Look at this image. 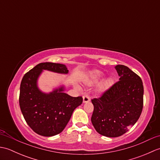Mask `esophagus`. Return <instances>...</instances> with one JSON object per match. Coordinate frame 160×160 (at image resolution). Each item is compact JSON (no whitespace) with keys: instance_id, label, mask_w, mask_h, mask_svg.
Wrapping results in <instances>:
<instances>
[{"instance_id":"34e87169","label":"esophagus","mask_w":160,"mask_h":160,"mask_svg":"<svg viewBox=\"0 0 160 160\" xmlns=\"http://www.w3.org/2000/svg\"><path fill=\"white\" fill-rule=\"evenodd\" d=\"M91 100L89 96H87V95H85V96H83V102L84 103H87V102H89Z\"/></svg>"}]
</instances>
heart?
Returning a JSON list of instances; mask_svg holds the SVG:
<instances>
[{"label":"heart","mask_w":160,"mask_h":160,"mask_svg":"<svg viewBox=\"0 0 160 160\" xmlns=\"http://www.w3.org/2000/svg\"><path fill=\"white\" fill-rule=\"evenodd\" d=\"M104 77V74L100 72L99 71H94L91 73L90 77L88 79L87 82L89 84H93L98 83L99 81L102 79ZM113 83V80L111 78H108L107 79L104 81V82L101 84L100 86V90H104L107 89V88L111 86Z\"/></svg>","instance_id":"obj_1"}]
</instances>
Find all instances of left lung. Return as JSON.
Here are the masks:
<instances>
[{
	"instance_id": "8db88e82",
	"label": "left lung",
	"mask_w": 160,
	"mask_h": 160,
	"mask_svg": "<svg viewBox=\"0 0 160 160\" xmlns=\"http://www.w3.org/2000/svg\"><path fill=\"white\" fill-rule=\"evenodd\" d=\"M118 82L98 98L91 100V122L96 131L108 138L121 136L138 120L143 108L144 87L140 77L127 66L115 67Z\"/></svg>"
}]
</instances>
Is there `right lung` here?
Returning a JSON list of instances; mask_svg holds the SVG:
<instances>
[{"instance_id":"add662e5","label":"right lung","mask_w":160,"mask_h":160,"mask_svg":"<svg viewBox=\"0 0 160 160\" xmlns=\"http://www.w3.org/2000/svg\"><path fill=\"white\" fill-rule=\"evenodd\" d=\"M43 70L67 74L66 65L53 62L37 64L23 76L20 87L19 104L27 123L37 134L51 137L65 128L75 108L82 103V98L71 97L64 93V87L49 93L38 87V78Z\"/></svg>"}]
</instances>
